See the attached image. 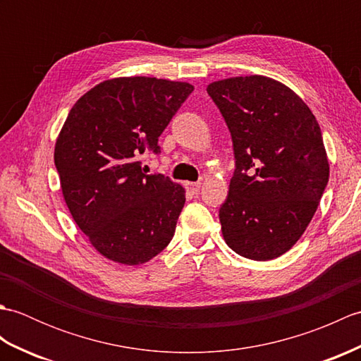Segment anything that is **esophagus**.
I'll use <instances>...</instances> for the list:
<instances>
[{"instance_id":"esophagus-1","label":"esophagus","mask_w":361,"mask_h":361,"mask_svg":"<svg viewBox=\"0 0 361 361\" xmlns=\"http://www.w3.org/2000/svg\"><path fill=\"white\" fill-rule=\"evenodd\" d=\"M185 188H186V190L188 192H190V194H197L198 190H200V188H202V185L200 183H185Z\"/></svg>"}]
</instances>
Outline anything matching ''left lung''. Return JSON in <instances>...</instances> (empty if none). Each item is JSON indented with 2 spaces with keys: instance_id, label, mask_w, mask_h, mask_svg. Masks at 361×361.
Segmentation results:
<instances>
[{
  "instance_id": "1",
  "label": "left lung",
  "mask_w": 361,
  "mask_h": 361,
  "mask_svg": "<svg viewBox=\"0 0 361 361\" xmlns=\"http://www.w3.org/2000/svg\"><path fill=\"white\" fill-rule=\"evenodd\" d=\"M206 91L235 158L219 211L224 239L247 259L279 257L304 234L329 181L318 121L295 91L265 75L217 80Z\"/></svg>"
}]
</instances>
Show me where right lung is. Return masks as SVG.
<instances>
[{"label":"right lung","mask_w":361,"mask_h":361,"mask_svg":"<svg viewBox=\"0 0 361 361\" xmlns=\"http://www.w3.org/2000/svg\"><path fill=\"white\" fill-rule=\"evenodd\" d=\"M186 82L157 78L104 80L74 104L60 130L54 163L65 203L106 259L140 265L172 240L186 190L147 175L137 155L159 153L158 137L192 93Z\"/></svg>","instance_id":"1"}]
</instances>
